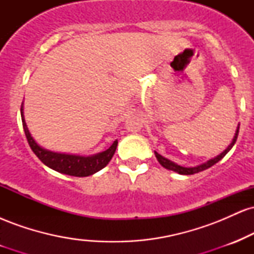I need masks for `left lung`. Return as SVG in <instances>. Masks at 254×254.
Returning <instances> with one entry per match:
<instances>
[{
	"label": "left lung",
	"mask_w": 254,
	"mask_h": 254,
	"mask_svg": "<svg viewBox=\"0 0 254 254\" xmlns=\"http://www.w3.org/2000/svg\"><path fill=\"white\" fill-rule=\"evenodd\" d=\"M238 135H239V125L237 127V131H235V135L233 137V141L232 143H230L228 147H227L226 150H223L222 153L220 154V155H217L216 157H214V159H210L209 161L204 162V164L199 165V166H196V167H183V166L180 165H177L176 162L171 161V160L166 159L162 155H160L159 153H156L155 151V156L157 159V161L160 162V165L162 166V167H165L166 170H170V171H173V172H177V173L179 174H184V176H190V174H194V173H198V172H202L204 170H208L209 167H211V166H214L216 162L220 161L221 159H223V156L226 155L228 151L232 149L233 145L235 144V142H237V138H238Z\"/></svg>",
	"instance_id": "8db88e82"
}]
</instances>
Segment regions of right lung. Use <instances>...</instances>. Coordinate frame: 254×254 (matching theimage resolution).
<instances>
[{
    "mask_svg": "<svg viewBox=\"0 0 254 254\" xmlns=\"http://www.w3.org/2000/svg\"><path fill=\"white\" fill-rule=\"evenodd\" d=\"M21 119L26 138H27L31 149L33 150V153L36 154L38 159H39L44 165L52 168L54 171L60 172V173L68 174V176L72 177L92 176V174L103 170L105 166L109 164L111 159H112L113 154H115L116 149H117L118 141L116 139L109 149L90 156L55 153V151L44 149V148L40 147V145L34 141L33 137L31 136L24 117V103L21 105Z\"/></svg>",
    "mask_w": 254,
    "mask_h": 254,
    "instance_id": "obj_1",
    "label": "right lung"
}]
</instances>
